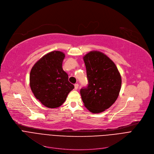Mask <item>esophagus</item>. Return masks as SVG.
Returning a JSON list of instances; mask_svg holds the SVG:
<instances>
[{
  "label": "esophagus",
  "instance_id": "1",
  "mask_svg": "<svg viewBox=\"0 0 154 154\" xmlns=\"http://www.w3.org/2000/svg\"><path fill=\"white\" fill-rule=\"evenodd\" d=\"M78 87H79V85H78V83H76V84L75 85V89H78Z\"/></svg>",
  "mask_w": 154,
  "mask_h": 154
}]
</instances>
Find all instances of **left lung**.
<instances>
[{
  "instance_id": "obj_1",
  "label": "left lung",
  "mask_w": 154,
  "mask_h": 154,
  "mask_svg": "<svg viewBox=\"0 0 154 154\" xmlns=\"http://www.w3.org/2000/svg\"><path fill=\"white\" fill-rule=\"evenodd\" d=\"M88 84L80 90L83 102L93 113H100L116 101L121 76L114 63L104 53L93 51L83 57Z\"/></svg>"
}]
</instances>
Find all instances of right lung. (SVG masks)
Instances as JSON below:
<instances>
[{"mask_svg":"<svg viewBox=\"0 0 154 154\" xmlns=\"http://www.w3.org/2000/svg\"><path fill=\"white\" fill-rule=\"evenodd\" d=\"M65 57L60 51L48 53L35 63L30 71V86L34 96L49 108L61 106L75 88L62 68Z\"/></svg>","mask_w":154,"mask_h":154,"instance_id":"add662e5","label":"right lung"}]
</instances>
